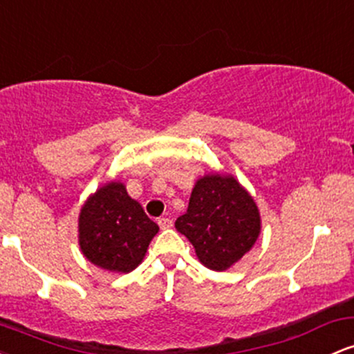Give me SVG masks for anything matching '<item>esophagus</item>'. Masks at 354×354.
I'll return each mask as SVG.
<instances>
[{
	"label": "esophagus",
	"instance_id": "obj_1",
	"mask_svg": "<svg viewBox=\"0 0 354 354\" xmlns=\"http://www.w3.org/2000/svg\"><path fill=\"white\" fill-rule=\"evenodd\" d=\"M158 225H159V228L166 230V228L173 227V221H171V218H166V216H162V218L158 220Z\"/></svg>",
	"mask_w": 354,
	"mask_h": 354
}]
</instances>
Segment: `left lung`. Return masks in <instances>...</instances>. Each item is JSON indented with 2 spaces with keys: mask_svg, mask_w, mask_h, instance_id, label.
<instances>
[{
  "mask_svg": "<svg viewBox=\"0 0 354 354\" xmlns=\"http://www.w3.org/2000/svg\"><path fill=\"white\" fill-rule=\"evenodd\" d=\"M174 227L192 242L205 267L221 272L257 242L260 213L254 198L234 176L207 174L196 181L188 209Z\"/></svg>",
  "mask_w": 354,
  "mask_h": 354,
  "instance_id": "obj_1",
  "label": "left lung"
}]
</instances>
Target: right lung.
<instances>
[{"instance_id":"obj_1","label":"right lung","mask_w":354,"mask_h":354,"mask_svg":"<svg viewBox=\"0 0 354 354\" xmlns=\"http://www.w3.org/2000/svg\"><path fill=\"white\" fill-rule=\"evenodd\" d=\"M159 227L118 181L87 198L79 215V245L85 259L111 272L134 270Z\"/></svg>"}]
</instances>
